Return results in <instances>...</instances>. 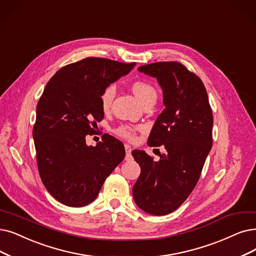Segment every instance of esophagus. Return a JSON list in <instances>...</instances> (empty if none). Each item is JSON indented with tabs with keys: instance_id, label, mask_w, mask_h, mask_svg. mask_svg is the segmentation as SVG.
I'll return each instance as SVG.
<instances>
[{
	"instance_id": "1",
	"label": "esophagus",
	"mask_w": 256,
	"mask_h": 256,
	"mask_svg": "<svg viewBox=\"0 0 256 256\" xmlns=\"http://www.w3.org/2000/svg\"><path fill=\"white\" fill-rule=\"evenodd\" d=\"M125 150H126V158H125V160H132V156H131L132 148H131V146L128 145V144H126V145H125Z\"/></svg>"
}]
</instances>
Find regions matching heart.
<instances>
[{"label":"heart","instance_id":"heart-1","mask_svg":"<svg viewBox=\"0 0 256 256\" xmlns=\"http://www.w3.org/2000/svg\"><path fill=\"white\" fill-rule=\"evenodd\" d=\"M131 88H132V91H134V96H136V98L140 102V104L145 103V102L148 100L156 98V88L145 80L134 82L131 85ZM114 96H116V86L114 85L107 86L104 89L103 94H102V96H100L102 109H103L104 111H108ZM116 134L122 138L131 140L134 138V129L130 126L124 125V126H120L116 129Z\"/></svg>","mask_w":256,"mask_h":256}]
</instances>
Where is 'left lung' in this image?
Masks as SVG:
<instances>
[{"label":"left lung","mask_w":256,"mask_h":256,"mask_svg":"<svg viewBox=\"0 0 256 256\" xmlns=\"http://www.w3.org/2000/svg\"><path fill=\"white\" fill-rule=\"evenodd\" d=\"M140 72L156 78L162 90L165 109L148 138L149 147L166 151L154 162L144 150L132 156L140 174L132 193L142 211L166 216L187 200L200 176L212 147L213 116L202 80L178 62L140 66Z\"/></svg>","instance_id":"obj_1"}]
</instances>
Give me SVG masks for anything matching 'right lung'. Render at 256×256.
Segmentation results:
<instances>
[{"mask_svg":"<svg viewBox=\"0 0 256 256\" xmlns=\"http://www.w3.org/2000/svg\"><path fill=\"white\" fill-rule=\"evenodd\" d=\"M134 66L87 58L60 68L44 89L32 131L38 168L47 191L66 206L92 202L125 158L124 145L116 138L104 134L92 147L87 146L86 136L104 118V89Z\"/></svg>","mask_w":256,"mask_h":256,"instance_id":"obj_1","label":"right lung"}]
</instances>
